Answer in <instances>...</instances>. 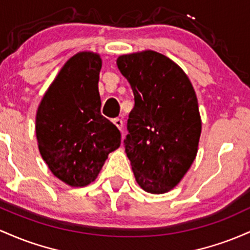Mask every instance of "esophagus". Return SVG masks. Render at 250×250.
Here are the masks:
<instances>
[{
    "mask_svg": "<svg viewBox=\"0 0 250 250\" xmlns=\"http://www.w3.org/2000/svg\"><path fill=\"white\" fill-rule=\"evenodd\" d=\"M113 124L116 125L120 131H122V128H123V120L122 119H119V118H116V119H113Z\"/></svg>",
    "mask_w": 250,
    "mask_h": 250,
    "instance_id": "34e87169",
    "label": "esophagus"
}]
</instances>
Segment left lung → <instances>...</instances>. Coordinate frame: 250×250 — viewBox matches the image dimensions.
I'll return each mask as SVG.
<instances>
[{
    "label": "left lung",
    "mask_w": 250,
    "mask_h": 250,
    "mask_svg": "<svg viewBox=\"0 0 250 250\" xmlns=\"http://www.w3.org/2000/svg\"><path fill=\"white\" fill-rule=\"evenodd\" d=\"M117 66L134 95L124 139L134 177L145 191L167 192L197 153L202 124L195 91L177 64L152 50L122 55Z\"/></svg>",
    "instance_id": "left-lung-1"
}]
</instances>
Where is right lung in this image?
Returning a JSON list of instances; mask_svg holds the SVG:
<instances>
[{
	"mask_svg": "<svg viewBox=\"0 0 250 250\" xmlns=\"http://www.w3.org/2000/svg\"><path fill=\"white\" fill-rule=\"evenodd\" d=\"M102 59L89 52L69 59L36 113L39 150L59 179L85 187L97 178L107 155L120 146L117 126L100 112Z\"/></svg>",
	"mask_w": 250,
	"mask_h": 250,
	"instance_id": "right-lung-1",
	"label": "right lung"
}]
</instances>
